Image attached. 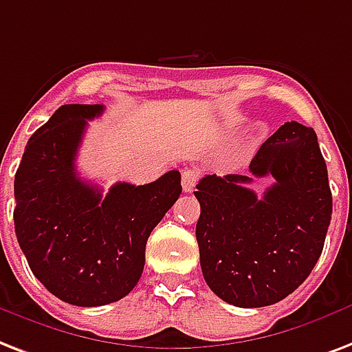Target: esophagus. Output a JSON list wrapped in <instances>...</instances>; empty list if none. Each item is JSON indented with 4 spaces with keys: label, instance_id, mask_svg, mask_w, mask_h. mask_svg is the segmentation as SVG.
<instances>
[{
    "label": "esophagus",
    "instance_id": "1",
    "mask_svg": "<svg viewBox=\"0 0 352 352\" xmlns=\"http://www.w3.org/2000/svg\"><path fill=\"white\" fill-rule=\"evenodd\" d=\"M199 181V171L197 170H184L182 171V177H181V182H182V190L184 192H192Z\"/></svg>",
    "mask_w": 352,
    "mask_h": 352
}]
</instances>
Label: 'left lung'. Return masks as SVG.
<instances>
[{"label":"left lung","instance_id":"1","mask_svg":"<svg viewBox=\"0 0 352 352\" xmlns=\"http://www.w3.org/2000/svg\"><path fill=\"white\" fill-rule=\"evenodd\" d=\"M275 184L256 197L248 175H205L195 197L201 270L208 288L229 305L270 307L299 288L321 256L332 194L312 127L286 122L249 164Z\"/></svg>","mask_w":352,"mask_h":352}]
</instances>
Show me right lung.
I'll return each instance as SVG.
<instances>
[{
  "label": "right lung",
  "mask_w": 352,
  "mask_h": 352,
  "mask_svg": "<svg viewBox=\"0 0 352 352\" xmlns=\"http://www.w3.org/2000/svg\"><path fill=\"white\" fill-rule=\"evenodd\" d=\"M103 104H63L29 138L14 177V229L47 292L75 307L120 301L140 280L146 243L182 192L171 170L155 182L101 188L75 170L88 120Z\"/></svg>",
  "instance_id": "obj_1"
}]
</instances>
